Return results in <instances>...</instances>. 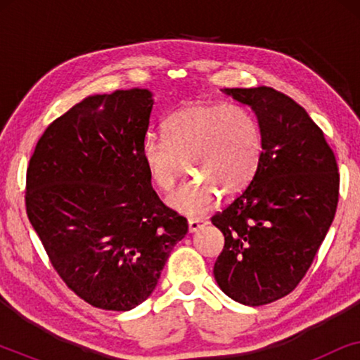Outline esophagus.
Masks as SVG:
<instances>
[{"instance_id": "obj_1", "label": "esophagus", "mask_w": 360, "mask_h": 360, "mask_svg": "<svg viewBox=\"0 0 360 360\" xmlns=\"http://www.w3.org/2000/svg\"><path fill=\"white\" fill-rule=\"evenodd\" d=\"M205 226V221L201 219H188V231L190 233H196L200 228H203Z\"/></svg>"}]
</instances>
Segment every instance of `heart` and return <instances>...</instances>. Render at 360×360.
Returning a JSON list of instances; mask_svg holds the SVG:
<instances>
[{
    "label": "heart",
    "instance_id": "obj_1",
    "mask_svg": "<svg viewBox=\"0 0 360 360\" xmlns=\"http://www.w3.org/2000/svg\"><path fill=\"white\" fill-rule=\"evenodd\" d=\"M164 132L165 139L147 136L142 141L141 160L152 185L162 191L175 185L185 167L193 175L167 198L179 213L203 214L221 193L224 198L244 193L257 175L264 141L248 108L191 103L167 117Z\"/></svg>",
    "mask_w": 360,
    "mask_h": 360
}]
</instances>
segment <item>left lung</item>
Listing matches in <instances>:
<instances>
[{
  "mask_svg": "<svg viewBox=\"0 0 360 360\" xmlns=\"http://www.w3.org/2000/svg\"><path fill=\"white\" fill-rule=\"evenodd\" d=\"M260 126L259 172L223 213L213 274L219 288L248 307L285 297L300 283L326 238L339 200L336 157L323 131L292 98L274 88H224Z\"/></svg>",
  "mask_w": 360,
  "mask_h": 360,
  "instance_id": "obj_1",
  "label": "left lung"
}]
</instances>
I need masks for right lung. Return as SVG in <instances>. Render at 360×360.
<instances>
[{
    "instance_id": "obj_1",
    "label": "right lung",
    "mask_w": 360,
    "mask_h": 360,
    "mask_svg": "<svg viewBox=\"0 0 360 360\" xmlns=\"http://www.w3.org/2000/svg\"><path fill=\"white\" fill-rule=\"evenodd\" d=\"M154 95H91L47 127L27 167L26 208L63 282L86 303L129 311L155 290L188 233L141 160Z\"/></svg>"
}]
</instances>
